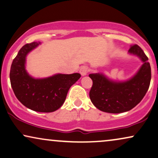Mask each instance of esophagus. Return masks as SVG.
Instances as JSON below:
<instances>
[{
  "label": "esophagus",
  "instance_id": "obj_1",
  "mask_svg": "<svg viewBox=\"0 0 158 158\" xmlns=\"http://www.w3.org/2000/svg\"><path fill=\"white\" fill-rule=\"evenodd\" d=\"M79 73H81V76H86L87 74V73H88V68L85 66V65L81 66L80 69H79Z\"/></svg>",
  "mask_w": 158,
  "mask_h": 158
}]
</instances>
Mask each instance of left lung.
I'll list each match as a JSON object with an SVG mask.
<instances>
[{
	"instance_id": "obj_1",
	"label": "left lung",
	"mask_w": 158,
	"mask_h": 158,
	"mask_svg": "<svg viewBox=\"0 0 158 158\" xmlns=\"http://www.w3.org/2000/svg\"><path fill=\"white\" fill-rule=\"evenodd\" d=\"M128 52L136 55L143 62L138 72L128 80L113 81L103 73L89 75L93 80L89 98L99 110L112 114L130 111L141 102L148 90L151 81L148 57L137 44L131 46Z\"/></svg>"
}]
</instances>
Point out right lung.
<instances>
[{
  "instance_id": "obj_1",
  "label": "right lung",
  "mask_w": 158,
  "mask_h": 158,
  "mask_svg": "<svg viewBox=\"0 0 158 158\" xmlns=\"http://www.w3.org/2000/svg\"><path fill=\"white\" fill-rule=\"evenodd\" d=\"M40 42L24 45L13 60L10 81L17 98L28 109L39 112H52L65 102L70 87L81 77L78 73L57 74L35 79L25 69L26 56Z\"/></svg>"
}]
</instances>
